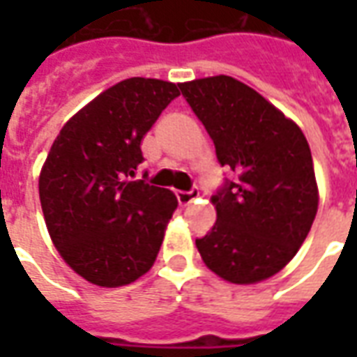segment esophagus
Listing matches in <instances>:
<instances>
[{
    "label": "esophagus",
    "instance_id": "obj_1",
    "mask_svg": "<svg viewBox=\"0 0 357 357\" xmlns=\"http://www.w3.org/2000/svg\"><path fill=\"white\" fill-rule=\"evenodd\" d=\"M195 195H197L195 191H178L176 197H178V202L181 204V206H189V204L193 202Z\"/></svg>",
    "mask_w": 357,
    "mask_h": 357
}]
</instances>
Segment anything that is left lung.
Here are the masks:
<instances>
[{
    "instance_id": "obj_1",
    "label": "left lung",
    "mask_w": 357,
    "mask_h": 357,
    "mask_svg": "<svg viewBox=\"0 0 357 357\" xmlns=\"http://www.w3.org/2000/svg\"><path fill=\"white\" fill-rule=\"evenodd\" d=\"M216 147L224 179L212 202L216 224L197 239L202 260L237 284L264 281L291 262L317 212L314 162L304 133L231 76L179 84Z\"/></svg>"
}]
</instances>
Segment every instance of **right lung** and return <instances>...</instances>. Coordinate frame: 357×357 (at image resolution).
Here are the masks:
<instances>
[{
  "mask_svg": "<svg viewBox=\"0 0 357 357\" xmlns=\"http://www.w3.org/2000/svg\"><path fill=\"white\" fill-rule=\"evenodd\" d=\"M179 95L176 84L128 78L74 114L40 174V201L53 245L99 287H122L155 264L176 195L133 176L141 139Z\"/></svg>",
  "mask_w": 357,
  "mask_h": 357,
  "instance_id": "right-lung-1",
  "label": "right lung"
}]
</instances>
